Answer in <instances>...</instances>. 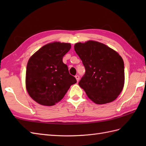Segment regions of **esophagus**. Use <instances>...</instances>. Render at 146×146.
Listing matches in <instances>:
<instances>
[{
    "label": "esophagus",
    "instance_id": "1",
    "mask_svg": "<svg viewBox=\"0 0 146 146\" xmlns=\"http://www.w3.org/2000/svg\"><path fill=\"white\" fill-rule=\"evenodd\" d=\"M75 78H76V81L78 82L79 80H80V76H79V75H76V76H75Z\"/></svg>",
    "mask_w": 146,
    "mask_h": 146
}]
</instances>
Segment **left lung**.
I'll return each instance as SVG.
<instances>
[{
  "label": "left lung",
  "instance_id": "1",
  "mask_svg": "<svg viewBox=\"0 0 146 146\" xmlns=\"http://www.w3.org/2000/svg\"><path fill=\"white\" fill-rule=\"evenodd\" d=\"M75 51L82 61L85 73L78 84L97 104L113 101L124 85V63L118 52L94 41L77 42Z\"/></svg>",
  "mask_w": 146,
  "mask_h": 146
}]
</instances>
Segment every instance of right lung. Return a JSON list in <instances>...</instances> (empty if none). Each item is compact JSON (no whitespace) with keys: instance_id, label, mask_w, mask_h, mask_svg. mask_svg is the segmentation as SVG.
<instances>
[{"instance_id":"add662e5","label":"right lung","mask_w":146,"mask_h":146,"mask_svg":"<svg viewBox=\"0 0 146 146\" xmlns=\"http://www.w3.org/2000/svg\"><path fill=\"white\" fill-rule=\"evenodd\" d=\"M70 49V43H49L29 58L26 86L30 97L37 103L45 106L55 105L64 97L70 86L76 83L63 62Z\"/></svg>"}]
</instances>
